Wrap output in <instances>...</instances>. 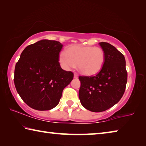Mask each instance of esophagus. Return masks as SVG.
<instances>
[{
	"label": "esophagus",
	"mask_w": 146,
	"mask_h": 146,
	"mask_svg": "<svg viewBox=\"0 0 146 146\" xmlns=\"http://www.w3.org/2000/svg\"><path fill=\"white\" fill-rule=\"evenodd\" d=\"M78 77V75L76 73H74V78H77Z\"/></svg>",
	"instance_id": "1"
}]
</instances>
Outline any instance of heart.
I'll return each instance as SVG.
<instances>
[{"instance_id":"1","label":"heart","mask_w":146,"mask_h":146,"mask_svg":"<svg viewBox=\"0 0 146 146\" xmlns=\"http://www.w3.org/2000/svg\"><path fill=\"white\" fill-rule=\"evenodd\" d=\"M59 62L65 70L77 66L78 70L86 76H92L102 70L105 60L103 49L98 47L72 46L66 50V55L61 53Z\"/></svg>"}]
</instances>
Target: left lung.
<instances>
[{
    "label": "left lung",
    "instance_id": "obj_1",
    "mask_svg": "<svg viewBox=\"0 0 146 146\" xmlns=\"http://www.w3.org/2000/svg\"><path fill=\"white\" fill-rule=\"evenodd\" d=\"M105 54L102 70L93 76H80L81 104L92 112H102L119 102L125 90L127 73L125 57L108 42L99 43Z\"/></svg>",
    "mask_w": 146,
    "mask_h": 146
}]
</instances>
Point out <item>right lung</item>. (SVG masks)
Listing matches in <instances>:
<instances>
[{"instance_id": "1", "label": "right lung", "mask_w": 146, "mask_h": 146, "mask_svg": "<svg viewBox=\"0 0 146 146\" xmlns=\"http://www.w3.org/2000/svg\"><path fill=\"white\" fill-rule=\"evenodd\" d=\"M60 42L44 39L22 52L15 68L14 83L20 97L36 110H50L58 104L62 91L73 73L61 68Z\"/></svg>"}]
</instances>
